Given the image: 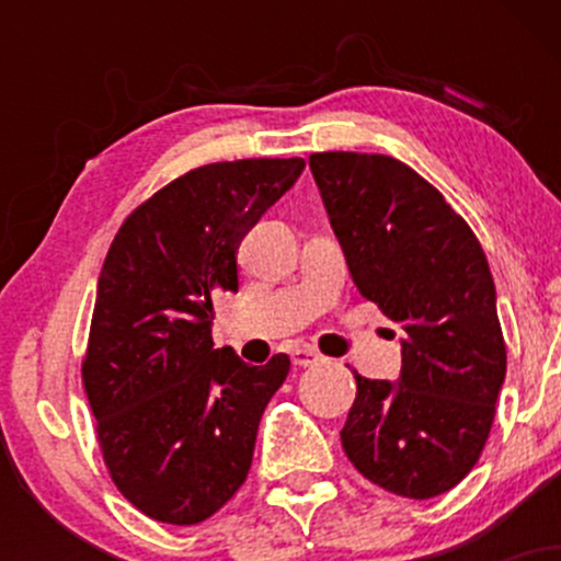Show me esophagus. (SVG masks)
Masks as SVG:
<instances>
[{
    "label": "esophagus",
    "instance_id": "obj_1",
    "mask_svg": "<svg viewBox=\"0 0 561 561\" xmlns=\"http://www.w3.org/2000/svg\"><path fill=\"white\" fill-rule=\"evenodd\" d=\"M289 358H293L295 366H311L319 362V353L311 351V347H295L293 353H289Z\"/></svg>",
    "mask_w": 561,
    "mask_h": 561
}]
</instances>
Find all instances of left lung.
Masks as SVG:
<instances>
[{
    "label": "left lung",
    "mask_w": 561,
    "mask_h": 561,
    "mask_svg": "<svg viewBox=\"0 0 561 561\" xmlns=\"http://www.w3.org/2000/svg\"><path fill=\"white\" fill-rule=\"evenodd\" d=\"M353 282L403 330L401 375H356L340 433L385 491L433 499L478 465L506 377L495 285L478 237L446 197L390 156H311Z\"/></svg>",
    "instance_id": "1"
}]
</instances>
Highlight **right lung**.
<instances>
[{"label":"right lung","mask_w":561,"mask_h":561,"mask_svg":"<svg viewBox=\"0 0 561 561\" xmlns=\"http://www.w3.org/2000/svg\"><path fill=\"white\" fill-rule=\"evenodd\" d=\"M302 158L210 163L139 205L96 279L83 358L105 465L147 517L197 525L240 491L289 358L250 366L214 347V298L237 293V250L298 182Z\"/></svg>","instance_id":"1"}]
</instances>
